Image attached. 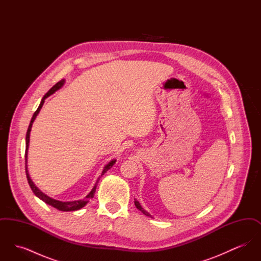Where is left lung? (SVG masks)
<instances>
[{
	"label": "left lung",
	"mask_w": 261,
	"mask_h": 261,
	"mask_svg": "<svg viewBox=\"0 0 261 261\" xmlns=\"http://www.w3.org/2000/svg\"><path fill=\"white\" fill-rule=\"evenodd\" d=\"M134 202H135V205H136V207L138 208V210H139V211H142V212H143L145 215H147V216H149V217H151V215L149 214V212H147V211H145V210H144V208L141 206L140 202H139L137 199H135V201H134Z\"/></svg>",
	"instance_id": "1"
}]
</instances>
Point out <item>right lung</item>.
<instances>
[{
    "label": "right lung",
    "instance_id": "1",
    "mask_svg": "<svg viewBox=\"0 0 261 261\" xmlns=\"http://www.w3.org/2000/svg\"><path fill=\"white\" fill-rule=\"evenodd\" d=\"M64 84V80L62 79L60 82H58L56 85H54L53 87L50 88V90H49V92L43 97V99L41 100V103H40V106L38 107L37 111L34 112V114H33V116H32V118H31V121H30V124L28 126V129H27V133H26V149H25V172H26V177H27V181H28V184H29V186L31 188V190H32V192L35 194V196L38 197L39 199H42L43 201H45L47 204H49V205H51L53 207H55V208H57V210H59V211H78V210H80V208H82L83 206H85L86 205V203H87L88 199H92L93 197H94V195H95V192H96V188H97V185H98V181H99V179H98V181H97V183H96V185L94 186V188L92 189V191L89 193V195H87V197L85 198L84 199H80V200H74V201H60V200H57V199H51L50 197H48L47 195H45L44 193H42L39 189H38L37 187L35 186V184L32 182V180H31V178H30V176H29V174H28V170H27V150H28V146H29V138H30V131H31V127H32V124H33V121L35 120V118H36V116H37L38 113L40 112V110H41V108L43 107V105H44V101H45V99H47L49 96H50L51 94H54L56 91H58L60 88L62 87V85ZM115 160H113L112 162H110L109 164H107L106 166H105V168H103V170H102V173L101 175H103V174L106 173L111 167H112V165L115 163Z\"/></svg>",
    "mask_w": 261,
    "mask_h": 261
}]
</instances>
